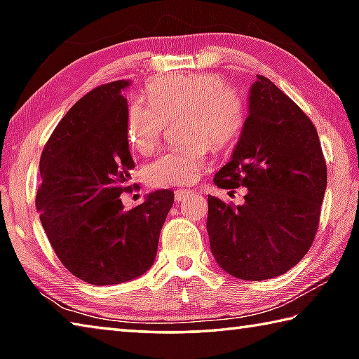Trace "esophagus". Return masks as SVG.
I'll return each instance as SVG.
<instances>
[{
    "label": "esophagus",
    "mask_w": 359,
    "mask_h": 359,
    "mask_svg": "<svg viewBox=\"0 0 359 359\" xmlns=\"http://www.w3.org/2000/svg\"><path fill=\"white\" fill-rule=\"evenodd\" d=\"M191 193H193L191 190H175V191H174V199H175V203L184 201V199H185L187 196H190Z\"/></svg>",
    "instance_id": "obj_1"
}]
</instances>
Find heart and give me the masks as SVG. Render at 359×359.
Listing matches in <instances>:
<instances>
[{
  "label": "heart",
  "instance_id": "b5f03b06",
  "mask_svg": "<svg viewBox=\"0 0 359 359\" xmlns=\"http://www.w3.org/2000/svg\"><path fill=\"white\" fill-rule=\"evenodd\" d=\"M149 102L135 101L128 112V141L141 155L160 145L166 123L184 118L187 145L158 156L144 168L155 188L191 185L209 163V149H226L238 141L247 121V102L210 72L163 79L147 92Z\"/></svg>",
  "mask_w": 359,
  "mask_h": 359
}]
</instances>
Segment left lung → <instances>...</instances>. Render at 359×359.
Here are the masks:
<instances>
[{
  "mask_svg": "<svg viewBox=\"0 0 359 359\" xmlns=\"http://www.w3.org/2000/svg\"><path fill=\"white\" fill-rule=\"evenodd\" d=\"M239 142L214 184L245 187V203L208 196V233L218 266L242 280L282 276L317 234L327 172L318 133L276 83L257 76Z\"/></svg>",
  "mask_w": 359,
  "mask_h": 359,
  "instance_id": "8db88e82",
  "label": "left lung"
}]
</instances>
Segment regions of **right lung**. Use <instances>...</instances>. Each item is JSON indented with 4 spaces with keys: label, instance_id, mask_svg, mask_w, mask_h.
Listing matches in <instances>:
<instances>
[{
    "label": "right lung",
    "instance_id": "1",
    "mask_svg": "<svg viewBox=\"0 0 359 359\" xmlns=\"http://www.w3.org/2000/svg\"><path fill=\"white\" fill-rule=\"evenodd\" d=\"M130 82L100 85L82 96L48 137L39 161L36 209L48 242L72 276L117 285L154 264L174 193L158 190L125 210L135 168L128 147Z\"/></svg>",
    "mask_w": 359,
    "mask_h": 359
}]
</instances>
